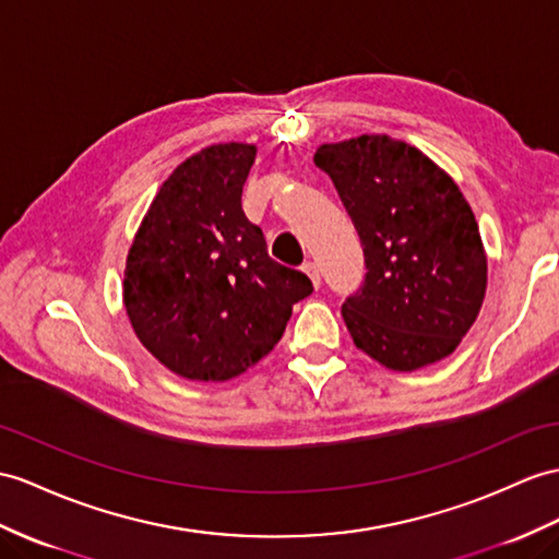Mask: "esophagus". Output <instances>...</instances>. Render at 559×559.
<instances>
[{
    "label": "esophagus",
    "instance_id": "34e87169",
    "mask_svg": "<svg viewBox=\"0 0 559 559\" xmlns=\"http://www.w3.org/2000/svg\"><path fill=\"white\" fill-rule=\"evenodd\" d=\"M304 272H306V275L310 277V282H312V287H316V289H320V267H318V263H312V261H308V263L304 265Z\"/></svg>",
    "mask_w": 559,
    "mask_h": 559
}]
</instances>
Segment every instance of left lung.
Segmentation results:
<instances>
[{"label":"left lung","instance_id":"left-lung-1","mask_svg":"<svg viewBox=\"0 0 559 559\" xmlns=\"http://www.w3.org/2000/svg\"><path fill=\"white\" fill-rule=\"evenodd\" d=\"M358 229L367 275L342 308L362 353L413 372L457 348L479 316L488 263L479 225L453 177L389 134L318 146Z\"/></svg>","mask_w":559,"mask_h":559}]
</instances>
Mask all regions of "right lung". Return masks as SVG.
I'll return each mask as SVG.
<instances>
[{"label":"right lung","instance_id":"right-lung-1","mask_svg":"<svg viewBox=\"0 0 559 559\" xmlns=\"http://www.w3.org/2000/svg\"><path fill=\"white\" fill-rule=\"evenodd\" d=\"M255 146L213 144L160 185L132 239L122 304L134 334L170 372L227 382L284 334L310 296L304 272L267 255L261 227L241 209Z\"/></svg>","mask_w":559,"mask_h":559}]
</instances>
